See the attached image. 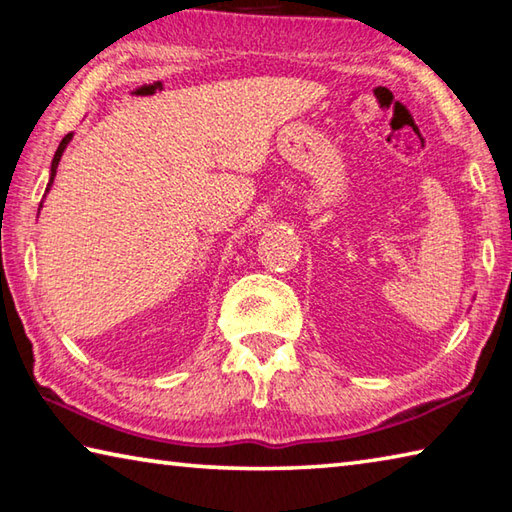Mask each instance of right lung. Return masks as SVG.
Wrapping results in <instances>:
<instances>
[{
  "instance_id": "add662e5",
  "label": "right lung",
  "mask_w": 512,
  "mask_h": 512,
  "mask_svg": "<svg viewBox=\"0 0 512 512\" xmlns=\"http://www.w3.org/2000/svg\"><path fill=\"white\" fill-rule=\"evenodd\" d=\"M69 140H72V133H67V135L63 137V142L58 144V151H56V155H54V162H51V178H49V185H47V189L51 187V183H54V176H56V169H58L60 155H63V151H65V146L69 144Z\"/></svg>"
}]
</instances>
